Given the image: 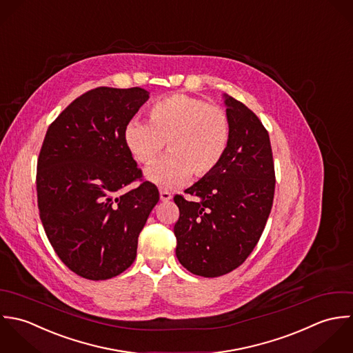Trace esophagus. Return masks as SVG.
I'll list each match as a JSON object with an SVG mask.
<instances>
[{
    "instance_id": "34e87169",
    "label": "esophagus",
    "mask_w": 353,
    "mask_h": 353,
    "mask_svg": "<svg viewBox=\"0 0 353 353\" xmlns=\"http://www.w3.org/2000/svg\"><path fill=\"white\" fill-rule=\"evenodd\" d=\"M159 198H161L162 202H168V201L172 199V194L168 192V191H165V190H161V191H159Z\"/></svg>"
}]
</instances>
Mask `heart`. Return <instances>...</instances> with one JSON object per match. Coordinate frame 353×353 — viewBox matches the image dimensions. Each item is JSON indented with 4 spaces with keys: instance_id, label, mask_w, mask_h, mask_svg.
Instances as JSON below:
<instances>
[{
    "instance_id": "heart-1",
    "label": "heart",
    "mask_w": 353,
    "mask_h": 353,
    "mask_svg": "<svg viewBox=\"0 0 353 353\" xmlns=\"http://www.w3.org/2000/svg\"><path fill=\"white\" fill-rule=\"evenodd\" d=\"M124 141L141 165L152 163L166 143L170 155L150 166L145 176L162 188H173L191 174L202 179L219 166L229 147L230 120L221 106L173 94L151 106L150 123L131 120Z\"/></svg>"
}]
</instances>
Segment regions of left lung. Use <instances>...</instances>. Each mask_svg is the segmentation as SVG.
Returning a JSON list of instances; mask_svg holds the SVG:
<instances>
[{
	"instance_id": "8db88e82",
	"label": "left lung",
	"mask_w": 353,
	"mask_h": 353,
	"mask_svg": "<svg viewBox=\"0 0 353 353\" xmlns=\"http://www.w3.org/2000/svg\"><path fill=\"white\" fill-rule=\"evenodd\" d=\"M230 120L228 151L212 174L174 196L179 262L192 274L237 269L258 244L272 212L276 173L269 132L244 103L223 95Z\"/></svg>"
}]
</instances>
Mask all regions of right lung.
<instances>
[{"label":"right lung","mask_w":353,"mask_h":353,"mask_svg":"<svg viewBox=\"0 0 353 353\" xmlns=\"http://www.w3.org/2000/svg\"><path fill=\"white\" fill-rule=\"evenodd\" d=\"M148 91L98 87L76 98L48 128L37 165L39 216L63 263L99 281L137 258L139 233L159 201L124 141Z\"/></svg>","instance_id":"1"}]
</instances>
